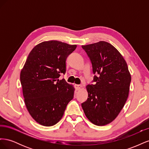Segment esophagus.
<instances>
[{"instance_id":"obj_1","label":"esophagus","mask_w":149,"mask_h":149,"mask_svg":"<svg viewBox=\"0 0 149 149\" xmlns=\"http://www.w3.org/2000/svg\"><path fill=\"white\" fill-rule=\"evenodd\" d=\"M74 87L76 88V90H79L82 88V85L81 84H75L74 85Z\"/></svg>"}]
</instances>
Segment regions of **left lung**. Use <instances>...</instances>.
Wrapping results in <instances>:
<instances>
[{
    "mask_svg": "<svg viewBox=\"0 0 149 149\" xmlns=\"http://www.w3.org/2000/svg\"><path fill=\"white\" fill-rule=\"evenodd\" d=\"M91 61L94 84L86 86L87 101L81 106L87 118L99 126L118 116L129 96L131 76L127 63L114 46L106 42L83 45Z\"/></svg>",
    "mask_w": 149,
    "mask_h": 149,
    "instance_id": "8db88e82",
    "label": "left lung"
}]
</instances>
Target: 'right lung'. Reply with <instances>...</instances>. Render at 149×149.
I'll list each match as a JSON object with an SVG mask.
<instances>
[{
	"mask_svg": "<svg viewBox=\"0 0 149 149\" xmlns=\"http://www.w3.org/2000/svg\"><path fill=\"white\" fill-rule=\"evenodd\" d=\"M56 40L43 42L30 52L20 72L24 101L32 118L44 126L60 121L74 88L65 79L66 60L76 48Z\"/></svg>",
	"mask_w": 149,
	"mask_h": 149,
	"instance_id": "1",
	"label": "right lung"
}]
</instances>
